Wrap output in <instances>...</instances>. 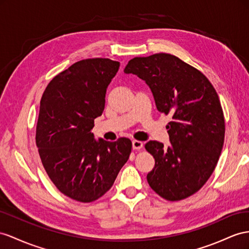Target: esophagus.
<instances>
[{"label": "esophagus", "instance_id": "obj_1", "mask_svg": "<svg viewBox=\"0 0 249 249\" xmlns=\"http://www.w3.org/2000/svg\"><path fill=\"white\" fill-rule=\"evenodd\" d=\"M143 147V142L138 141V140H133L132 141V148L133 149H141Z\"/></svg>", "mask_w": 249, "mask_h": 249}]
</instances>
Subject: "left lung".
<instances>
[{"label": "left lung", "mask_w": 249, "mask_h": 249, "mask_svg": "<svg viewBox=\"0 0 249 249\" xmlns=\"http://www.w3.org/2000/svg\"><path fill=\"white\" fill-rule=\"evenodd\" d=\"M124 72L145 81L157 109L173 118L166 126L168 147L158 141L145 144L156 161L147 175L149 186L168 201L186 199L212 176L224 144L218 93L201 71L169 53L133 58Z\"/></svg>", "instance_id": "1"}]
</instances>
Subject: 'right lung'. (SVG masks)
<instances>
[{
	"mask_svg": "<svg viewBox=\"0 0 249 249\" xmlns=\"http://www.w3.org/2000/svg\"><path fill=\"white\" fill-rule=\"evenodd\" d=\"M119 67L110 59L79 61L55 75L42 95L36 133L41 161L55 187L75 201L106 194L130 156L129 139L107 142L91 132Z\"/></svg>",
	"mask_w": 249,
	"mask_h": 249,
	"instance_id": "1",
	"label": "right lung"
}]
</instances>
